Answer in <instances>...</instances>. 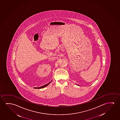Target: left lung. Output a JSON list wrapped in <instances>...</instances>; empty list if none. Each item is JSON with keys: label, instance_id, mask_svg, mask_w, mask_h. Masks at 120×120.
<instances>
[{"label": "left lung", "instance_id": "8db88e82", "mask_svg": "<svg viewBox=\"0 0 120 120\" xmlns=\"http://www.w3.org/2000/svg\"><path fill=\"white\" fill-rule=\"evenodd\" d=\"M78 86H79V85H78Z\"/></svg>", "mask_w": 120, "mask_h": 120}]
</instances>
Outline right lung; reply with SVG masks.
<instances>
[{
    "label": "right lung",
    "mask_w": 120,
    "mask_h": 120,
    "mask_svg": "<svg viewBox=\"0 0 120 120\" xmlns=\"http://www.w3.org/2000/svg\"><path fill=\"white\" fill-rule=\"evenodd\" d=\"M51 82V81L50 82H49V83H47V84L43 86H41V87H38V88H35V87H34V88H37V89H41V88H45V87H46V86H47L49 84V83H50Z\"/></svg>",
    "instance_id": "add662e5"
}]
</instances>
